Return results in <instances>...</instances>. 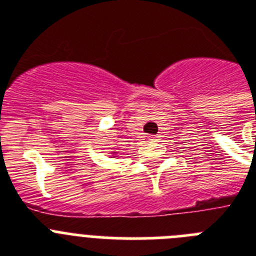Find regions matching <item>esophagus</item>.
I'll return each instance as SVG.
<instances>
[{
    "instance_id": "obj_1",
    "label": "esophagus",
    "mask_w": 256,
    "mask_h": 256,
    "mask_svg": "<svg viewBox=\"0 0 256 256\" xmlns=\"http://www.w3.org/2000/svg\"><path fill=\"white\" fill-rule=\"evenodd\" d=\"M158 138H159V136H151L150 137L151 141H158Z\"/></svg>"
}]
</instances>
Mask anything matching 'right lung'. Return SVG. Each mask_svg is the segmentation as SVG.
Returning a JSON list of instances; mask_svg holds the SVG:
<instances>
[{"label": "right lung", "mask_w": 256, "mask_h": 256, "mask_svg": "<svg viewBox=\"0 0 256 256\" xmlns=\"http://www.w3.org/2000/svg\"><path fill=\"white\" fill-rule=\"evenodd\" d=\"M112 154H115V152H112Z\"/></svg>", "instance_id": "1"}]
</instances>
